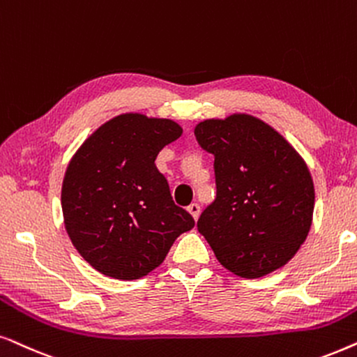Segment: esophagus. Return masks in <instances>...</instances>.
<instances>
[{
	"instance_id": "esophagus-1",
	"label": "esophagus",
	"mask_w": 357,
	"mask_h": 357,
	"mask_svg": "<svg viewBox=\"0 0 357 357\" xmlns=\"http://www.w3.org/2000/svg\"><path fill=\"white\" fill-rule=\"evenodd\" d=\"M188 212L191 213V215L194 217V220H197V218H199V213H201V206H199V204L194 202V204H191V206L188 207Z\"/></svg>"
}]
</instances>
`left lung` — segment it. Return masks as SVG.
<instances>
[{
  "label": "left lung",
  "instance_id": "1",
  "mask_svg": "<svg viewBox=\"0 0 357 357\" xmlns=\"http://www.w3.org/2000/svg\"><path fill=\"white\" fill-rule=\"evenodd\" d=\"M197 144L213 155L217 196L197 220L222 266L246 279L279 269L312 225L310 171L273 127L248 114L197 123Z\"/></svg>",
  "mask_w": 357,
  "mask_h": 357
}]
</instances>
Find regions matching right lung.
Returning a JSON list of instances; mask_svg holds the SVG:
<instances>
[{"label": "right lung", "mask_w": 357, "mask_h": 357, "mask_svg": "<svg viewBox=\"0 0 357 357\" xmlns=\"http://www.w3.org/2000/svg\"><path fill=\"white\" fill-rule=\"evenodd\" d=\"M181 134L169 119L122 114L71 158L61 186L65 228L78 253L104 275L144 278L194 227L155 165L161 149Z\"/></svg>", "instance_id": "add662e5"}]
</instances>
